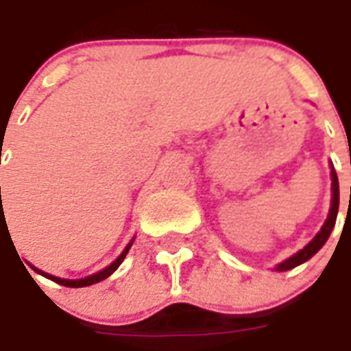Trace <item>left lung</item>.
<instances>
[{
    "label": "left lung",
    "instance_id": "left-lung-1",
    "mask_svg": "<svg viewBox=\"0 0 351 351\" xmlns=\"http://www.w3.org/2000/svg\"><path fill=\"white\" fill-rule=\"evenodd\" d=\"M332 166V164H330ZM330 180H332V183H330V191H332V200H330V210H329V217H327V221L323 223L322 230L317 232V234L314 236V240L308 243V245H304L302 250L297 251L293 257H289V259H285L283 263H280L278 267H276V270H280V272H285V270H291V268L299 267V265H302V263H306L308 259H312L317 251L322 250L323 243L329 240V234L330 230L335 228V223H337V213H339V200H340V191H339V178H337V171H335V168H330Z\"/></svg>",
    "mask_w": 351,
    "mask_h": 351
}]
</instances>
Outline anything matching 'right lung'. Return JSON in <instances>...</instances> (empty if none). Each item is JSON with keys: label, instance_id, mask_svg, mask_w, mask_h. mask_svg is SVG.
<instances>
[{"label": "right lung", "instance_id": "obj_1", "mask_svg": "<svg viewBox=\"0 0 351 351\" xmlns=\"http://www.w3.org/2000/svg\"><path fill=\"white\" fill-rule=\"evenodd\" d=\"M134 242V240H132ZM132 242L124 247V251L117 257L109 267H106L104 270H100V272H96V274H92V276H86V278H83V280H64V278H56V276H52V274H47V272H43V270H39V268L36 267H32L34 270H36L37 274H41L45 276V278H49V280H52V282H56V283H60V285H66V287H86V285H92V283H98L101 282V280H106V278H109V276L113 274L115 272L117 268L121 267V263L124 261V257H126V253H128V250L132 247Z\"/></svg>", "mask_w": 351, "mask_h": 351}]
</instances>
